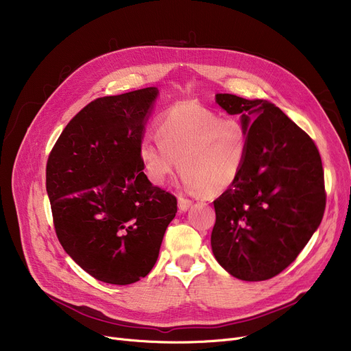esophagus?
Listing matches in <instances>:
<instances>
[{
	"label": "esophagus",
	"mask_w": 351,
	"mask_h": 351,
	"mask_svg": "<svg viewBox=\"0 0 351 351\" xmlns=\"http://www.w3.org/2000/svg\"><path fill=\"white\" fill-rule=\"evenodd\" d=\"M191 206H192V200H191V199L182 197V196L178 197V209H179L180 213H182V212H186Z\"/></svg>",
	"instance_id": "34e87169"
}]
</instances>
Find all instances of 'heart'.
I'll list each match as a JSON object with an SVG mask.
<instances>
[{"label": "heart", "instance_id": "1", "mask_svg": "<svg viewBox=\"0 0 351 351\" xmlns=\"http://www.w3.org/2000/svg\"><path fill=\"white\" fill-rule=\"evenodd\" d=\"M158 139L139 145L142 169L162 186L178 169L183 185L204 196H217L241 178L249 155V129L237 119H222L195 102H180L158 118Z\"/></svg>", "mask_w": 351, "mask_h": 351}]
</instances>
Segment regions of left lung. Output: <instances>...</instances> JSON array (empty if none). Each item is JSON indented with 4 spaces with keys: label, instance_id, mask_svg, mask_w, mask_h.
<instances>
[{
    "label": "left lung",
    "instance_id": "8db88e82",
    "mask_svg": "<svg viewBox=\"0 0 351 351\" xmlns=\"http://www.w3.org/2000/svg\"><path fill=\"white\" fill-rule=\"evenodd\" d=\"M216 102L241 117L250 143L241 178L213 202L212 250L234 278L267 280L296 261L322 222V158L313 139L269 101L217 94Z\"/></svg>",
    "mask_w": 351,
    "mask_h": 351
}]
</instances>
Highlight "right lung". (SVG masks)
I'll return each mask as SVG.
<instances>
[{"instance_id": "obj_1", "label": "right lung", "mask_w": 351, "mask_h": 351, "mask_svg": "<svg viewBox=\"0 0 351 351\" xmlns=\"http://www.w3.org/2000/svg\"><path fill=\"white\" fill-rule=\"evenodd\" d=\"M156 97L149 86L89 102L48 156L55 233L73 262L105 283L145 278L178 212L176 197L146 179L139 158Z\"/></svg>"}]
</instances>
